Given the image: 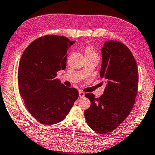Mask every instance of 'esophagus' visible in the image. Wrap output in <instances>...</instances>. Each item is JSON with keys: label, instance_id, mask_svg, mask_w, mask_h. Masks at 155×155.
Here are the masks:
<instances>
[{"label": "esophagus", "instance_id": "esophagus-1", "mask_svg": "<svg viewBox=\"0 0 155 155\" xmlns=\"http://www.w3.org/2000/svg\"><path fill=\"white\" fill-rule=\"evenodd\" d=\"M79 97H80V98H83L85 97V93L82 92V91H80V93H79Z\"/></svg>", "mask_w": 155, "mask_h": 155}]
</instances>
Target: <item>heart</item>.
Listing matches in <instances>:
<instances>
[{
	"label": "heart",
	"mask_w": 155,
	"mask_h": 155,
	"mask_svg": "<svg viewBox=\"0 0 155 155\" xmlns=\"http://www.w3.org/2000/svg\"><path fill=\"white\" fill-rule=\"evenodd\" d=\"M85 55H96V56H97V52L94 51L91 47H87L85 49Z\"/></svg>",
	"instance_id": "obj_1"
}]
</instances>
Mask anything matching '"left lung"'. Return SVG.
I'll use <instances>...</instances> for the list:
<instances>
[{
    "label": "left lung",
    "instance_id": "8db88e82",
    "mask_svg": "<svg viewBox=\"0 0 155 155\" xmlns=\"http://www.w3.org/2000/svg\"><path fill=\"white\" fill-rule=\"evenodd\" d=\"M102 52L101 78L107 80L104 94L95 98L87 93L91 106L84 112L86 122L94 131L107 134L120 126L133 108L138 89L136 61L125 45L107 41Z\"/></svg>",
    "mask_w": 155,
    "mask_h": 155
}]
</instances>
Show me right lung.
Instances as JSON below:
<instances>
[{
	"label": "right lung",
	"instance_id": "right-lung-1",
	"mask_svg": "<svg viewBox=\"0 0 155 155\" xmlns=\"http://www.w3.org/2000/svg\"><path fill=\"white\" fill-rule=\"evenodd\" d=\"M75 42L66 37L47 35L25 48L18 67L19 91L34 118L44 125L66 118L79 93L61 84L57 71L66 66L68 48Z\"/></svg>",
	"mask_w": 155,
	"mask_h": 155
}]
</instances>
